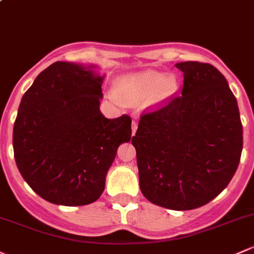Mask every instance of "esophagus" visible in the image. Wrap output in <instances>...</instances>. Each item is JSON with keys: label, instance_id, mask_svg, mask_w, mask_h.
<instances>
[{"label": "esophagus", "instance_id": "esophagus-1", "mask_svg": "<svg viewBox=\"0 0 254 254\" xmlns=\"http://www.w3.org/2000/svg\"><path fill=\"white\" fill-rule=\"evenodd\" d=\"M136 130H137V122H135V120H132V123H131V131H132V135H135Z\"/></svg>", "mask_w": 254, "mask_h": 254}]
</instances>
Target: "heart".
<instances>
[{"label": "heart", "instance_id": "1", "mask_svg": "<svg viewBox=\"0 0 254 254\" xmlns=\"http://www.w3.org/2000/svg\"><path fill=\"white\" fill-rule=\"evenodd\" d=\"M179 82L174 75L154 70L125 75L118 80L117 91L129 101H140L151 96L154 102H163L178 91Z\"/></svg>", "mask_w": 254, "mask_h": 254}]
</instances>
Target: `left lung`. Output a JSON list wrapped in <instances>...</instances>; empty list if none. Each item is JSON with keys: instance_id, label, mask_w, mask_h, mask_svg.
Wrapping results in <instances>:
<instances>
[{"instance_id": "obj_1", "label": "left lung", "mask_w": 254, "mask_h": 254, "mask_svg": "<svg viewBox=\"0 0 254 254\" xmlns=\"http://www.w3.org/2000/svg\"><path fill=\"white\" fill-rule=\"evenodd\" d=\"M180 96L143 113L131 143L140 189L152 203L174 210L202 207L228 186L241 158L242 124L225 76L208 63L175 64Z\"/></svg>"}]
</instances>
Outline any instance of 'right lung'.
<instances>
[{"label": "right lung", "mask_w": 254, "mask_h": 254, "mask_svg": "<svg viewBox=\"0 0 254 254\" xmlns=\"http://www.w3.org/2000/svg\"><path fill=\"white\" fill-rule=\"evenodd\" d=\"M95 65L56 62L24 93L13 129V149L24 180L46 201L85 205L100 198L117 149L131 138L127 114L100 111Z\"/></svg>", "instance_id": "obj_1"}]
</instances>
